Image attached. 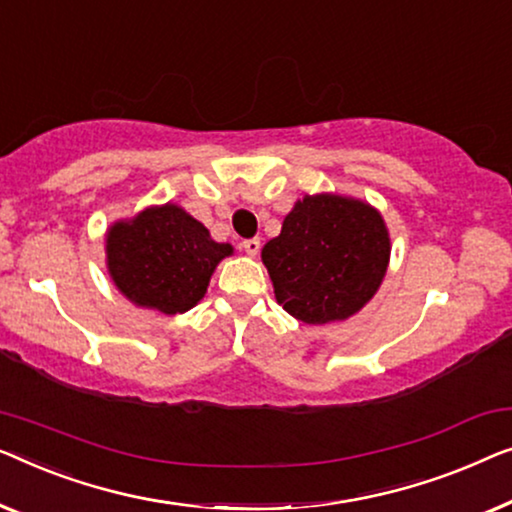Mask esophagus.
Here are the masks:
<instances>
[{
	"label": "esophagus",
	"instance_id": "obj_1",
	"mask_svg": "<svg viewBox=\"0 0 512 512\" xmlns=\"http://www.w3.org/2000/svg\"><path fill=\"white\" fill-rule=\"evenodd\" d=\"M259 248H262V241H259V239H246V241H243V250H246L250 257H255L259 253Z\"/></svg>",
	"mask_w": 512,
	"mask_h": 512
}]
</instances>
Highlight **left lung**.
I'll list each match as a JSON object with an SVG mask.
<instances>
[{
	"label": "left lung",
	"mask_w": 512,
	"mask_h": 512,
	"mask_svg": "<svg viewBox=\"0 0 512 512\" xmlns=\"http://www.w3.org/2000/svg\"><path fill=\"white\" fill-rule=\"evenodd\" d=\"M390 232L369 201L306 194L262 248L276 301L306 325L343 322L373 299L390 266Z\"/></svg>",
	"instance_id": "8db88e82"
}]
</instances>
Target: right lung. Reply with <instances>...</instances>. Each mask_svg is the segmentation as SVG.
Returning <instances> with one entry per match:
<instances>
[{
	"label": "right lung",
	"mask_w": 512,
	"mask_h": 512,
	"mask_svg": "<svg viewBox=\"0 0 512 512\" xmlns=\"http://www.w3.org/2000/svg\"><path fill=\"white\" fill-rule=\"evenodd\" d=\"M234 255L229 243L178 204L148 206L106 229V269L122 297L134 306L178 315L204 299L222 259Z\"/></svg>",
	"instance_id": "obj_1"
}]
</instances>
